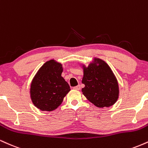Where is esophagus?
Here are the masks:
<instances>
[{"mask_svg":"<svg viewBox=\"0 0 148 148\" xmlns=\"http://www.w3.org/2000/svg\"><path fill=\"white\" fill-rule=\"evenodd\" d=\"M74 89L76 90H79L81 89V86H80V85H78L77 86H75V87H74Z\"/></svg>","mask_w":148,"mask_h":148,"instance_id":"esophagus-1","label":"esophagus"}]
</instances>
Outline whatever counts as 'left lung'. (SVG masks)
Here are the masks:
<instances>
[{"label":"left lung","instance_id":"obj_1","mask_svg":"<svg viewBox=\"0 0 148 148\" xmlns=\"http://www.w3.org/2000/svg\"><path fill=\"white\" fill-rule=\"evenodd\" d=\"M98 64L97 65V64ZM84 67L83 94L99 108L111 106L118 99V81L108 64L99 58Z\"/></svg>","mask_w":148,"mask_h":148}]
</instances>
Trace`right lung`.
<instances>
[{"label": "right lung", "mask_w": 148, "mask_h": 148, "mask_svg": "<svg viewBox=\"0 0 148 148\" xmlns=\"http://www.w3.org/2000/svg\"><path fill=\"white\" fill-rule=\"evenodd\" d=\"M62 64L54 60L45 62L35 76L30 86L33 104L41 111L57 108L70 90L69 84L61 76Z\"/></svg>", "instance_id": "obj_1"}]
</instances>
